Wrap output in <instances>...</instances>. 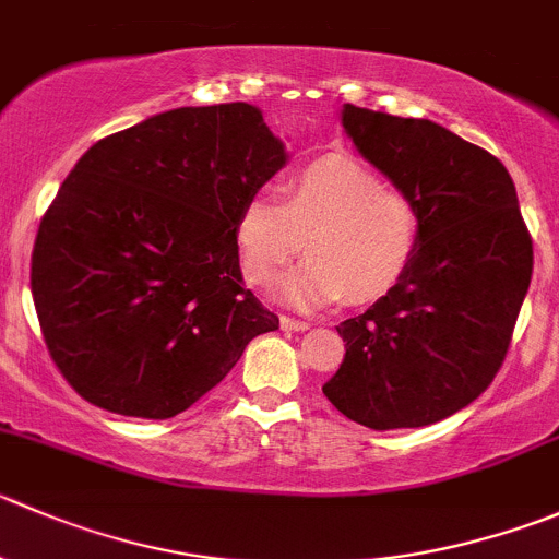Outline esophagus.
Masks as SVG:
<instances>
[{
  "mask_svg": "<svg viewBox=\"0 0 559 559\" xmlns=\"http://www.w3.org/2000/svg\"><path fill=\"white\" fill-rule=\"evenodd\" d=\"M281 328H284V330H308V322H306V319L281 317Z\"/></svg>",
  "mask_w": 559,
  "mask_h": 559,
  "instance_id": "obj_1",
  "label": "esophagus"
}]
</instances>
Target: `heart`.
Segmentation results:
<instances>
[{"mask_svg": "<svg viewBox=\"0 0 559 559\" xmlns=\"http://www.w3.org/2000/svg\"><path fill=\"white\" fill-rule=\"evenodd\" d=\"M424 237L420 207L349 158L302 166L281 186V202L253 197L235 221V246L251 286H270L292 259L306 262L286 278L297 308L382 300L409 273Z\"/></svg>", "mask_w": 559, "mask_h": 559, "instance_id": "obj_1", "label": "heart"}]
</instances>
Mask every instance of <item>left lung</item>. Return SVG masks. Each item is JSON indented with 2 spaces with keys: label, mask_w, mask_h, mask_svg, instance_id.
Listing matches in <instances>:
<instances>
[{
  "label": "left lung",
  "mask_w": 559,
  "mask_h": 559,
  "mask_svg": "<svg viewBox=\"0 0 559 559\" xmlns=\"http://www.w3.org/2000/svg\"><path fill=\"white\" fill-rule=\"evenodd\" d=\"M341 122L368 164L412 197L424 237L409 273L344 319L346 355L322 384L368 429H417L473 404L511 346L533 278V237L506 166L429 119L346 103Z\"/></svg>",
  "instance_id": "obj_1"
}]
</instances>
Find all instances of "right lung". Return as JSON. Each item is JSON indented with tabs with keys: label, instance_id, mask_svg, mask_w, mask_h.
Wrapping results in <instances>:
<instances>
[{
	"label": "right lung",
	"instance_id": "right-lung-1",
	"mask_svg": "<svg viewBox=\"0 0 559 559\" xmlns=\"http://www.w3.org/2000/svg\"><path fill=\"white\" fill-rule=\"evenodd\" d=\"M284 164L248 103L175 108L81 155L32 251L43 341L81 399L166 420L278 330L242 286L235 221Z\"/></svg>",
	"mask_w": 559,
	"mask_h": 559
}]
</instances>
